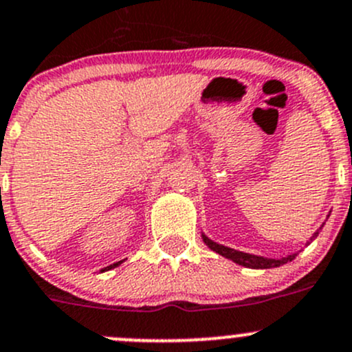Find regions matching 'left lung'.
Here are the masks:
<instances>
[{
  "label": "left lung",
  "mask_w": 352,
  "mask_h": 352,
  "mask_svg": "<svg viewBox=\"0 0 352 352\" xmlns=\"http://www.w3.org/2000/svg\"><path fill=\"white\" fill-rule=\"evenodd\" d=\"M317 236H318V230L314 233V236L310 239V242H311V240L317 239ZM202 240H204V243L208 245L211 250H214L216 254L223 255V257L230 258V261H233L235 264L243 265V267H248V269L279 267V265L286 264V262L293 261V258L296 257V254H293V255H287V257H283V258H267V257H261V255L245 254V252L235 250V248H230V247H225V245H219V243L212 242V240H209L206 235H202ZM310 242H307V245Z\"/></svg>",
  "instance_id": "8db88e82"
}]
</instances>
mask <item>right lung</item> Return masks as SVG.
I'll use <instances>...</instances> for the list:
<instances>
[{"label": "right lung", "instance_id": "add662e5", "mask_svg": "<svg viewBox=\"0 0 352 352\" xmlns=\"http://www.w3.org/2000/svg\"><path fill=\"white\" fill-rule=\"evenodd\" d=\"M122 264V261H119V262H116V264H112V265H109V267H105V269H102V272L104 271H109V269H113V267H117V265H120Z\"/></svg>", "mask_w": 352, "mask_h": 352}]
</instances>
